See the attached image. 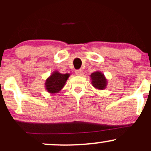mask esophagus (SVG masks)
Masks as SVG:
<instances>
[{
  "label": "esophagus",
  "mask_w": 151,
  "mask_h": 151,
  "mask_svg": "<svg viewBox=\"0 0 151 151\" xmlns=\"http://www.w3.org/2000/svg\"><path fill=\"white\" fill-rule=\"evenodd\" d=\"M75 73L77 76H82L83 74H84V72H83V71L81 70H76Z\"/></svg>",
  "instance_id": "34e87169"
}]
</instances>
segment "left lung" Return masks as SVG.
<instances>
[{"mask_svg": "<svg viewBox=\"0 0 151 151\" xmlns=\"http://www.w3.org/2000/svg\"><path fill=\"white\" fill-rule=\"evenodd\" d=\"M90 78L91 80V84L94 88L99 90L105 89L107 86V79L104 74L101 73L99 71H96V72L91 73L90 75Z\"/></svg>", "mask_w": 151, "mask_h": 151, "instance_id": "left-lung-1", "label": "left lung"}]
</instances>
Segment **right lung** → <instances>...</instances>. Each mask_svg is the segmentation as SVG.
I'll use <instances>...</instances> for the list:
<instances>
[{"label":"right lung","mask_w":151,"mask_h":151,"mask_svg":"<svg viewBox=\"0 0 151 151\" xmlns=\"http://www.w3.org/2000/svg\"><path fill=\"white\" fill-rule=\"evenodd\" d=\"M70 74H62L58 71H54L50 77L47 78L45 86L47 92L55 94L61 91L66 84Z\"/></svg>","instance_id":"right-lung-1"}]
</instances>
